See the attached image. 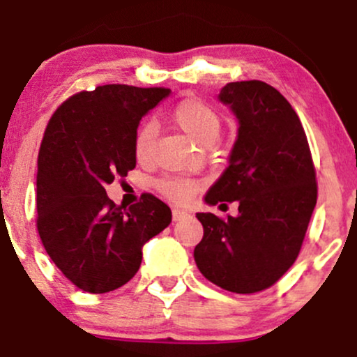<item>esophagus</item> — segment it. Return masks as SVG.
Segmentation results:
<instances>
[{
	"label": "esophagus",
	"instance_id": "1",
	"mask_svg": "<svg viewBox=\"0 0 357 357\" xmlns=\"http://www.w3.org/2000/svg\"><path fill=\"white\" fill-rule=\"evenodd\" d=\"M186 216H188V211L179 210V208H174V210H173V220L174 221H179V220L186 218Z\"/></svg>",
	"mask_w": 357,
	"mask_h": 357
}]
</instances>
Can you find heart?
Wrapping results in <instances>:
<instances>
[{
  "label": "heart",
  "instance_id": "1",
  "mask_svg": "<svg viewBox=\"0 0 357 357\" xmlns=\"http://www.w3.org/2000/svg\"><path fill=\"white\" fill-rule=\"evenodd\" d=\"M174 124L186 134L196 144L204 146L208 142H215L220 136L221 119L210 105L198 99L181 100L173 110ZM155 137L154 122H144L137 129L134 136V153L139 161H147L153 154ZM159 191L167 198L178 203H184L191 198L198 184L191 179L181 178H165L158 183Z\"/></svg>",
  "mask_w": 357,
  "mask_h": 357
}]
</instances>
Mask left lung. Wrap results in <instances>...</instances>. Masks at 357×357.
<instances>
[{"label": "left lung", "mask_w": 357, "mask_h": 357, "mask_svg": "<svg viewBox=\"0 0 357 357\" xmlns=\"http://www.w3.org/2000/svg\"><path fill=\"white\" fill-rule=\"evenodd\" d=\"M218 100L238 121L228 167L204 203H238L221 220L196 213L203 240L195 248L204 278L235 294L268 289L292 267L317 203L315 169L301 119L272 85L230 82Z\"/></svg>", "instance_id": "left-lung-1"}]
</instances>
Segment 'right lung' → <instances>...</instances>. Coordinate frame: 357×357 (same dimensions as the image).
Wrapping results in <instances>:
<instances>
[{
    "instance_id": "add662e5",
    "label": "right lung",
    "mask_w": 357,
    "mask_h": 357,
    "mask_svg": "<svg viewBox=\"0 0 357 357\" xmlns=\"http://www.w3.org/2000/svg\"><path fill=\"white\" fill-rule=\"evenodd\" d=\"M169 89L102 85L56 109L40 146L36 211L40 238L53 264L90 294L116 290L137 273L142 247L171 223L153 195L122 210L105 186L136 167L141 119Z\"/></svg>"
}]
</instances>
